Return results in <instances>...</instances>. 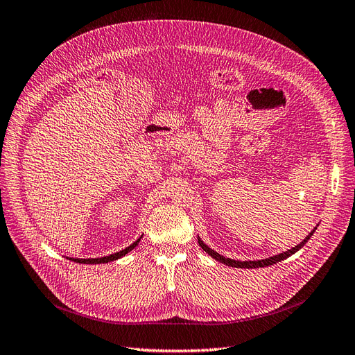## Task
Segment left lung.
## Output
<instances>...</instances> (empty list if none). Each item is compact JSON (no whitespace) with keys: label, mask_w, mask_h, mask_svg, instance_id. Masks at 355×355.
Listing matches in <instances>:
<instances>
[{"label":"left lung","mask_w":355,"mask_h":355,"mask_svg":"<svg viewBox=\"0 0 355 355\" xmlns=\"http://www.w3.org/2000/svg\"><path fill=\"white\" fill-rule=\"evenodd\" d=\"M313 232H315V229H313V230L311 232V234L300 242L299 245L293 247L291 250H287V251H284V252H281V254H278V256H273V257H269V259H263V260H250V261H241V260H234V259H226V257H223L221 254H218L217 251H214V250H211L209 247H207V245L204 244V241H202L200 238H198V242H199L200 248L204 250L205 252H208V254H209L212 259H216V260H218V261H221V263H225V265H227V266L252 269V268H265V266L275 265V263H278V261H281V260H284V259L290 257L291 254H295L296 251H299L303 245L306 244V242L309 241V238L312 236Z\"/></svg>","instance_id":"obj_1"}]
</instances>
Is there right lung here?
I'll use <instances>...</instances> for the list:
<instances>
[{
  "instance_id": "right-lung-1",
  "label": "right lung",
  "mask_w": 355,
  "mask_h": 355,
  "mask_svg": "<svg viewBox=\"0 0 355 355\" xmlns=\"http://www.w3.org/2000/svg\"><path fill=\"white\" fill-rule=\"evenodd\" d=\"M141 238H143V236H141ZM141 238H138L132 245H129L125 250H121L119 252H114V254L105 256V257H98V259H71V257H68V259L76 261V263H85V265H99V263H108V261H113V260H117L120 257H123L125 254H128L129 251H132L138 245V242L141 241Z\"/></svg>"
}]
</instances>
